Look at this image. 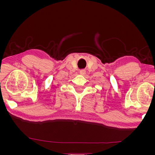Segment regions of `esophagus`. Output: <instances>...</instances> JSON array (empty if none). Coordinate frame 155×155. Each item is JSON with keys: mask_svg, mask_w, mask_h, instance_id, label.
<instances>
[{"mask_svg": "<svg viewBox=\"0 0 155 155\" xmlns=\"http://www.w3.org/2000/svg\"><path fill=\"white\" fill-rule=\"evenodd\" d=\"M85 72H86V71L85 70H80V71H79V74H80L81 75H85Z\"/></svg>", "mask_w": 155, "mask_h": 155, "instance_id": "34e87169", "label": "esophagus"}]
</instances>
